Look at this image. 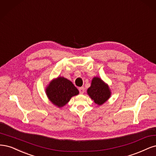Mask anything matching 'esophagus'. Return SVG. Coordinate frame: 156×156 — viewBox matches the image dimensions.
Instances as JSON below:
<instances>
[{
  "label": "esophagus",
  "instance_id": "34e87169",
  "mask_svg": "<svg viewBox=\"0 0 156 156\" xmlns=\"http://www.w3.org/2000/svg\"><path fill=\"white\" fill-rule=\"evenodd\" d=\"M79 91L80 94H83L84 93V88L83 87H80L79 88Z\"/></svg>",
  "mask_w": 156,
  "mask_h": 156
}]
</instances>
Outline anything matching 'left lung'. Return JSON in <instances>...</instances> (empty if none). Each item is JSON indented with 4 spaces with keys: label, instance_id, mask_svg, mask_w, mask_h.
Masks as SVG:
<instances>
[{
    "label": "left lung",
    "instance_id": "left-lung-1",
    "mask_svg": "<svg viewBox=\"0 0 156 156\" xmlns=\"http://www.w3.org/2000/svg\"><path fill=\"white\" fill-rule=\"evenodd\" d=\"M87 93L94 102L98 105L104 104L112 95L108 84L97 76L92 79L91 86L87 89Z\"/></svg>",
    "mask_w": 156,
    "mask_h": 156
}]
</instances>
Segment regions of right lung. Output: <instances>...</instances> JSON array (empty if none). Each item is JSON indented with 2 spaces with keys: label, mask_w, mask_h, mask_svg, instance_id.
<instances>
[{
  "label": "right lung",
  "mask_w": 156,
  "mask_h": 156,
  "mask_svg": "<svg viewBox=\"0 0 156 156\" xmlns=\"http://www.w3.org/2000/svg\"><path fill=\"white\" fill-rule=\"evenodd\" d=\"M45 93L54 105L58 108H62L73 97L78 95L79 91L70 80L59 76L50 82L45 89Z\"/></svg>",
  "instance_id": "1"
}]
</instances>
